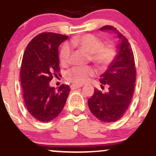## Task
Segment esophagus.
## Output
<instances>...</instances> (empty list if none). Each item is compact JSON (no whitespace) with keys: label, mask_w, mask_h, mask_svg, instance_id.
<instances>
[{"label":"esophagus","mask_w":156,"mask_h":156,"mask_svg":"<svg viewBox=\"0 0 156 156\" xmlns=\"http://www.w3.org/2000/svg\"><path fill=\"white\" fill-rule=\"evenodd\" d=\"M82 87V84H73L71 85V89L72 90H75V89H78V88Z\"/></svg>","instance_id":"esophagus-1"}]
</instances>
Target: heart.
Listing matches in <instances>:
<instances>
[{"label":"heart","mask_w":156,"mask_h":156,"mask_svg":"<svg viewBox=\"0 0 156 156\" xmlns=\"http://www.w3.org/2000/svg\"><path fill=\"white\" fill-rule=\"evenodd\" d=\"M71 46L90 54V59L100 69L108 68L114 61L116 50L112 43L103 44V41L92 34H85L75 37L70 41ZM72 60V53L69 47L64 46L59 53L62 66H68ZM96 70L92 66H75L67 72L66 78L75 84L87 82L91 77L96 75Z\"/></svg>","instance_id":"b5f03b06"}]
</instances>
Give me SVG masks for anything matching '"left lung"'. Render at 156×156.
<instances>
[{"mask_svg":"<svg viewBox=\"0 0 156 156\" xmlns=\"http://www.w3.org/2000/svg\"><path fill=\"white\" fill-rule=\"evenodd\" d=\"M100 29L115 31L121 40L118 46L119 54L100 79L102 88L107 85L108 91L103 94L96 88L87 101L94 115L108 123L119 120L127 111L134 91L136 69L133 50L126 37L112 26Z\"/></svg>","mask_w":156,"mask_h":156,"instance_id":"1","label":"left lung"}]
</instances>
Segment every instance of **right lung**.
<instances>
[{
  "mask_svg": "<svg viewBox=\"0 0 156 156\" xmlns=\"http://www.w3.org/2000/svg\"><path fill=\"white\" fill-rule=\"evenodd\" d=\"M67 35L42 32L26 47L20 68V81L25 104L37 121L50 122L62 112L70 92L67 84L58 90L50 86L60 72L58 47Z\"/></svg>",
  "mask_w": 156,
  "mask_h": 156,
  "instance_id": "1",
  "label": "right lung"
}]
</instances>
